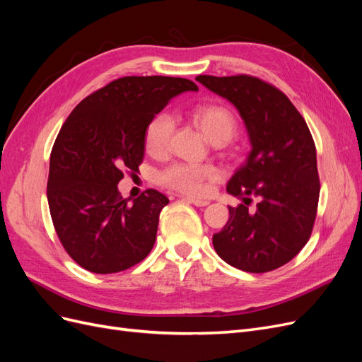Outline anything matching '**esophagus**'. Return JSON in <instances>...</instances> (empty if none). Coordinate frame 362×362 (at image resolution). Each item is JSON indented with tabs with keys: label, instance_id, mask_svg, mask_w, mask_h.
<instances>
[{
	"label": "esophagus",
	"instance_id": "obj_1",
	"mask_svg": "<svg viewBox=\"0 0 362 362\" xmlns=\"http://www.w3.org/2000/svg\"><path fill=\"white\" fill-rule=\"evenodd\" d=\"M182 201H187V202H190V204H193V205H196V206H206L208 204V201H204V199H196V198H182Z\"/></svg>",
	"mask_w": 362,
	"mask_h": 362
}]
</instances>
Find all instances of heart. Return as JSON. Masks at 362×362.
<instances>
[{
	"instance_id": "1",
	"label": "heart",
	"mask_w": 362,
	"mask_h": 362,
	"mask_svg": "<svg viewBox=\"0 0 362 362\" xmlns=\"http://www.w3.org/2000/svg\"><path fill=\"white\" fill-rule=\"evenodd\" d=\"M193 124L213 145H225L237 133V119L228 107L221 104H205L192 115ZM173 133V119L168 113H160L151 120L145 131V148L151 156L160 157L168 151ZM217 178L213 166L193 164H172L161 173V181L182 193L201 194L205 182Z\"/></svg>"
}]
</instances>
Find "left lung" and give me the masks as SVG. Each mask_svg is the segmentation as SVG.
Here are the masks:
<instances>
[{
  "label": "left lung",
  "mask_w": 362,
  "mask_h": 362,
  "mask_svg": "<svg viewBox=\"0 0 362 362\" xmlns=\"http://www.w3.org/2000/svg\"><path fill=\"white\" fill-rule=\"evenodd\" d=\"M196 81L237 108L250 144L226 185L243 204L228 206L229 221L213 246L240 270H275L299 254L315 221L320 182L308 125L286 95L255 76L199 75ZM252 197L259 202L249 209Z\"/></svg>",
  "instance_id": "left-lung-1"
}]
</instances>
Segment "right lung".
I'll return each instance as SVG.
<instances>
[{
	"instance_id": "right-lung-1",
	"label": "right lung",
	"mask_w": 362,
	"mask_h": 362,
	"mask_svg": "<svg viewBox=\"0 0 362 362\" xmlns=\"http://www.w3.org/2000/svg\"><path fill=\"white\" fill-rule=\"evenodd\" d=\"M198 92L173 76H124L76 105L52 146L47 196L63 247L83 269L116 273L145 259L169 199L148 189L129 204L117 190L139 170L145 131L172 98Z\"/></svg>"
}]
</instances>
